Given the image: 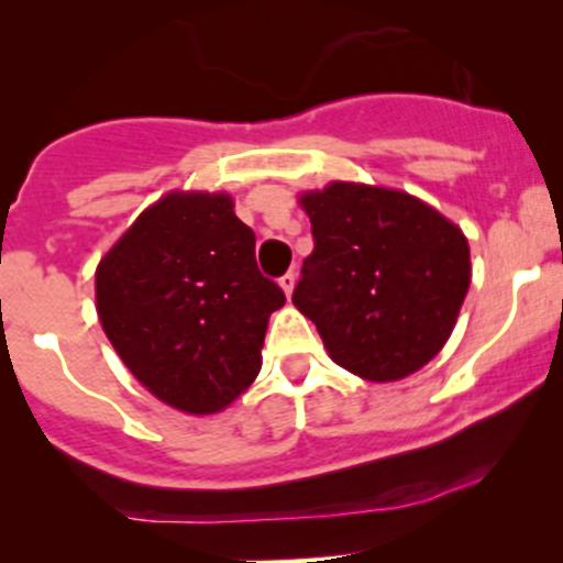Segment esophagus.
Wrapping results in <instances>:
<instances>
[{"label":"esophagus","instance_id":"obj_1","mask_svg":"<svg viewBox=\"0 0 563 563\" xmlns=\"http://www.w3.org/2000/svg\"><path fill=\"white\" fill-rule=\"evenodd\" d=\"M295 282H298V274H295V271H287V274L282 276L279 279V284H282V289L287 295H292V289H295Z\"/></svg>","mask_w":563,"mask_h":563}]
</instances>
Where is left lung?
Masks as SVG:
<instances>
[{"mask_svg":"<svg viewBox=\"0 0 563 563\" xmlns=\"http://www.w3.org/2000/svg\"><path fill=\"white\" fill-rule=\"evenodd\" d=\"M313 252L292 302L332 362L372 383L426 366L457 321L471 284L463 231L433 207L390 188L332 183L300 199Z\"/></svg>","mask_w":563,"mask_h":563,"instance_id":"left-lung-1","label":"left lung"}]
</instances>
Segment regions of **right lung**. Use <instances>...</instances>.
<instances>
[{"label": "right lung", "mask_w": 563, "mask_h": 563, "mask_svg": "<svg viewBox=\"0 0 563 563\" xmlns=\"http://www.w3.org/2000/svg\"><path fill=\"white\" fill-rule=\"evenodd\" d=\"M103 332L156 399L210 415L261 372L268 316L284 306L255 261V233L225 194H169L95 274Z\"/></svg>", "instance_id": "1"}]
</instances>
